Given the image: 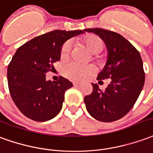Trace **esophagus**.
<instances>
[{"label": "esophagus", "instance_id": "34e87169", "mask_svg": "<svg viewBox=\"0 0 153 153\" xmlns=\"http://www.w3.org/2000/svg\"><path fill=\"white\" fill-rule=\"evenodd\" d=\"M73 85L76 87V86H79V85H80V83H79V82H73Z\"/></svg>", "mask_w": 153, "mask_h": 153}]
</instances>
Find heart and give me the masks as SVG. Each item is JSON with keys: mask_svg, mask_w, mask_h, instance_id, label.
<instances>
[{"mask_svg": "<svg viewBox=\"0 0 153 153\" xmlns=\"http://www.w3.org/2000/svg\"><path fill=\"white\" fill-rule=\"evenodd\" d=\"M85 44L89 49L94 53H100L104 48V44L101 39L96 35H91L87 37L85 39ZM71 46L72 44L70 40L66 41L62 44L61 48V53H60L62 58L68 57L71 53ZM96 71V68L95 65L82 64L75 61L68 62L62 68V74L67 78L76 82H81L88 79L92 75L95 74Z\"/></svg>", "mask_w": 153, "mask_h": 153, "instance_id": "1", "label": "heart"}]
</instances>
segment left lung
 Listing matches in <instances>:
<instances>
[{
    "label": "left lung",
    "instance_id": "left-lung-1",
    "mask_svg": "<svg viewBox=\"0 0 153 153\" xmlns=\"http://www.w3.org/2000/svg\"><path fill=\"white\" fill-rule=\"evenodd\" d=\"M85 31L105 42L108 60L97 80L111 78V82L105 91L92 83V93L85 96L84 102L94 119L113 122L128 113L140 95L145 81L143 61L139 52L120 33L100 28Z\"/></svg>",
    "mask_w": 153,
    "mask_h": 153
}]
</instances>
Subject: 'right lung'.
Returning a JSON list of instances; mask_svg holds the SVG:
<instances>
[{"instance_id": "obj_1", "label": "right lung", "mask_w": 153, "mask_h": 153, "mask_svg": "<svg viewBox=\"0 0 153 153\" xmlns=\"http://www.w3.org/2000/svg\"><path fill=\"white\" fill-rule=\"evenodd\" d=\"M85 30H53L33 38L17 49L7 68L10 96L27 118L44 122L57 115L62 107L65 91L72 83L60 76L46 81V73L60 60L62 44Z\"/></svg>"}]
</instances>
